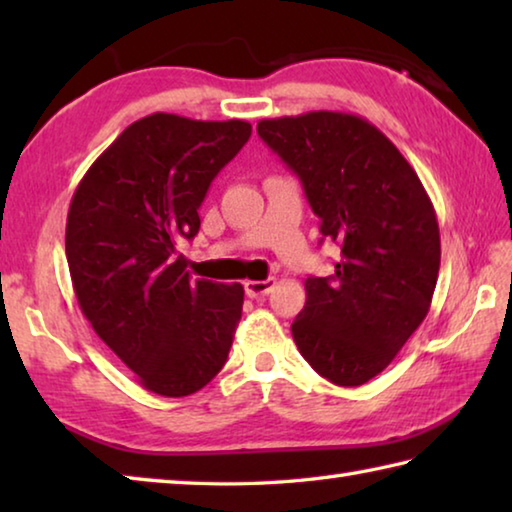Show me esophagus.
<instances>
[{
    "instance_id": "34e87169",
    "label": "esophagus",
    "mask_w": 512,
    "mask_h": 512,
    "mask_svg": "<svg viewBox=\"0 0 512 512\" xmlns=\"http://www.w3.org/2000/svg\"><path fill=\"white\" fill-rule=\"evenodd\" d=\"M273 287H275L273 277H268V280H248L244 284V289L250 298H262L266 293H271Z\"/></svg>"
}]
</instances>
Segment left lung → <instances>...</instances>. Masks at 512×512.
Segmentation results:
<instances>
[{"label": "left lung", "instance_id": "8db88e82", "mask_svg": "<svg viewBox=\"0 0 512 512\" xmlns=\"http://www.w3.org/2000/svg\"><path fill=\"white\" fill-rule=\"evenodd\" d=\"M257 133L300 178L320 235L341 248L332 275L305 280L293 341L320 377L366 384L431 307L440 268L433 205L397 146L357 115L262 119Z\"/></svg>", "mask_w": 512, "mask_h": 512}]
</instances>
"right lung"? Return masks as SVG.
<instances>
[{
    "label": "right lung",
    "mask_w": 512,
    "mask_h": 512,
    "mask_svg": "<svg viewBox=\"0 0 512 512\" xmlns=\"http://www.w3.org/2000/svg\"><path fill=\"white\" fill-rule=\"evenodd\" d=\"M250 133L241 119H137L69 205L65 253L83 316L162 397L201 391L228 361L244 287L194 280L178 246L198 235L207 189Z\"/></svg>",
    "instance_id": "right-lung-1"
}]
</instances>
